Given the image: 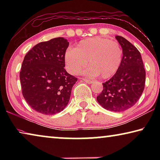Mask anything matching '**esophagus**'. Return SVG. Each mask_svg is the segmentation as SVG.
<instances>
[{"label": "esophagus", "mask_w": 160, "mask_h": 160, "mask_svg": "<svg viewBox=\"0 0 160 160\" xmlns=\"http://www.w3.org/2000/svg\"><path fill=\"white\" fill-rule=\"evenodd\" d=\"M81 79H82L83 81H85V82H87V83H88V84H91V83H92L93 82L92 80H88V79H86V78H81Z\"/></svg>", "instance_id": "1"}]
</instances>
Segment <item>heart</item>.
I'll use <instances>...</instances> for the list:
<instances>
[{
	"label": "heart",
	"instance_id": "1",
	"mask_svg": "<svg viewBox=\"0 0 160 160\" xmlns=\"http://www.w3.org/2000/svg\"><path fill=\"white\" fill-rule=\"evenodd\" d=\"M123 56L122 47L118 42L97 37L82 40L76 48H68L65 53V61L69 71L77 74L87 66L88 61L90 67L84 73L107 79L118 71Z\"/></svg>",
	"mask_w": 160,
	"mask_h": 160
}]
</instances>
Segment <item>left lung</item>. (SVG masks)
<instances>
[{"mask_svg":"<svg viewBox=\"0 0 160 160\" xmlns=\"http://www.w3.org/2000/svg\"><path fill=\"white\" fill-rule=\"evenodd\" d=\"M123 52L118 71L103 84V90L97 97L101 106L112 112L130 109L138 101L145 88V70L137 48L125 38L116 36Z\"/></svg>","mask_w":160,"mask_h":160,"instance_id":"8db88e82","label":"left lung"}]
</instances>
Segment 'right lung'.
I'll return each mask as SVG.
<instances>
[{"label":"right lung","mask_w":160,"mask_h":160,"mask_svg":"<svg viewBox=\"0 0 160 160\" xmlns=\"http://www.w3.org/2000/svg\"><path fill=\"white\" fill-rule=\"evenodd\" d=\"M69 43L63 37L40 42L26 54L20 79L24 98L36 112L52 115L68 104L78 78L65 70V53Z\"/></svg>","instance_id":"1"}]
</instances>
